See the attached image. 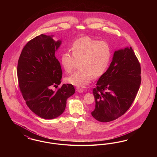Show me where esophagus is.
Segmentation results:
<instances>
[{"instance_id": "esophagus-1", "label": "esophagus", "mask_w": 157, "mask_h": 157, "mask_svg": "<svg viewBox=\"0 0 157 157\" xmlns=\"http://www.w3.org/2000/svg\"><path fill=\"white\" fill-rule=\"evenodd\" d=\"M76 90L78 92H82L83 91V88H81V87H77L76 88Z\"/></svg>"}]
</instances>
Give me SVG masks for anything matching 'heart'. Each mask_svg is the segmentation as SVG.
Returning a JSON list of instances; mask_svg holds the SVG:
<instances>
[{"mask_svg": "<svg viewBox=\"0 0 157 157\" xmlns=\"http://www.w3.org/2000/svg\"><path fill=\"white\" fill-rule=\"evenodd\" d=\"M111 58V49L108 44L86 36L75 40L71 52L67 50L62 53L60 62L67 74H71L79 62L80 69L67 78V81L75 86H84L94 76L98 78L104 74Z\"/></svg>", "mask_w": 157, "mask_h": 157, "instance_id": "obj_1", "label": "heart"}]
</instances>
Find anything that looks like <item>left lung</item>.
Wrapping results in <instances>:
<instances>
[{
	"label": "left lung",
	"instance_id": "left-lung-1",
	"mask_svg": "<svg viewBox=\"0 0 157 157\" xmlns=\"http://www.w3.org/2000/svg\"><path fill=\"white\" fill-rule=\"evenodd\" d=\"M141 69L131 47L115 51L112 62L94 88L95 107L91 112L99 122L123 115L133 103L141 82Z\"/></svg>",
	"mask_w": 157,
	"mask_h": 157
}]
</instances>
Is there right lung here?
Wrapping results in <instances>:
<instances>
[{"label":"right lung","instance_id":"add662e5","mask_svg":"<svg viewBox=\"0 0 157 157\" xmlns=\"http://www.w3.org/2000/svg\"><path fill=\"white\" fill-rule=\"evenodd\" d=\"M41 34L23 48L17 67L19 88L30 110L44 119H53L64 112L67 98L74 95L72 84H63L55 92L51 87L59 85L62 71L55 56L61 41Z\"/></svg>","mask_w":157,"mask_h":157}]
</instances>
